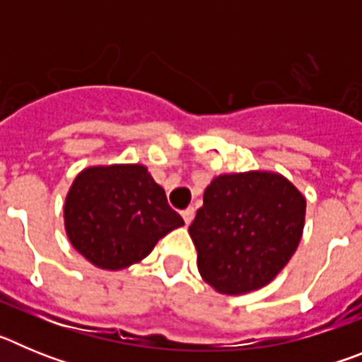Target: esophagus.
<instances>
[{
	"instance_id": "esophagus-1",
	"label": "esophagus",
	"mask_w": 362,
	"mask_h": 362,
	"mask_svg": "<svg viewBox=\"0 0 362 362\" xmlns=\"http://www.w3.org/2000/svg\"><path fill=\"white\" fill-rule=\"evenodd\" d=\"M181 216H183L185 223H187V225H190L192 219H194V216H196V210H194V206H188L187 210H183V212H181Z\"/></svg>"
}]
</instances>
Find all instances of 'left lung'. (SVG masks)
I'll use <instances>...</instances> for the list:
<instances>
[{"label":"left lung","mask_w":362,"mask_h":362,"mask_svg":"<svg viewBox=\"0 0 362 362\" xmlns=\"http://www.w3.org/2000/svg\"><path fill=\"white\" fill-rule=\"evenodd\" d=\"M305 212V197L283 175H219L204 190L203 206L188 228L199 274L230 296L261 288L296 252Z\"/></svg>","instance_id":"left-lung-1"}]
</instances>
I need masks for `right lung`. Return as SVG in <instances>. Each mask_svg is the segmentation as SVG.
Returning a JSON list of instances; mask_svg holds the SVG:
<instances>
[{
	"instance_id": "right-lung-1",
	"label": "right lung",
	"mask_w": 362,
	"mask_h": 362,
	"mask_svg": "<svg viewBox=\"0 0 362 362\" xmlns=\"http://www.w3.org/2000/svg\"><path fill=\"white\" fill-rule=\"evenodd\" d=\"M165 190L141 165L92 166L74 179L65 203L70 243L92 264L121 270L183 226Z\"/></svg>"
}]
</instances>
